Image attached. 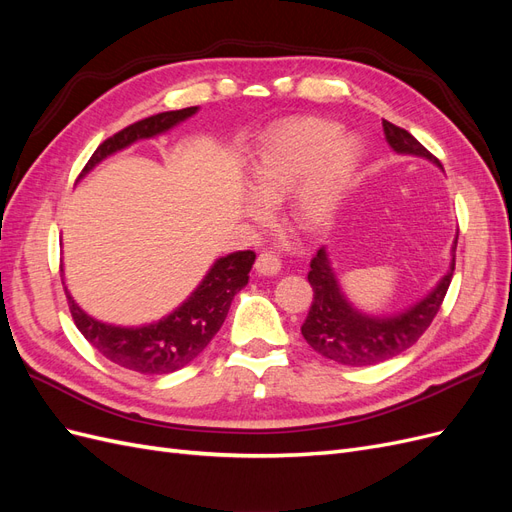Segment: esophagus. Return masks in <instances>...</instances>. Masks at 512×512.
Masks as SVG:
<instances>
[{
	"mask_svg": "<svg viewBox=\"0 0 512 512\" xmlns=\"http://www.w3.org/2000/svg\"><path fill=\"white\" fill-rule=\"evenodd\" d=\"M254 267L260 275H275V273H280V269H282V260L275 252L265 250V252L258 254Z\"/></svg>",
	"mask_w": 512,
	"mask_h": 512,
	"instance_id": "1",
	"label": "esophagus"
}]
</instances>
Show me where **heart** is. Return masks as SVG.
<instances>
[{"label": "heart", "mask_w": 512, "mask_h": 512, "mask_svg": "<svg viewBox=\"0 0 512 512\" xmlns=\"http://www.w3.org/2000/svg\"><path fill=\"white\" fill-rule=\"evenodd\" d=\"M361 145L339 134L331 121L303 119L277 130L250 173V196L258 205H277L307 181L294 205V220L314 230L333 218V211L356 175Z\"/></svg>", "instance_id": "obj_1"}]
</instances>
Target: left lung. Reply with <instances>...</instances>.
<instances>
[{"label": "left lung", "instance_id": "left-lung-1", "mask_svg": "<svg viewBox=\"0 0 512 512\" xmlns=\"http://www.w3.org/2000/svg\"><path fill=\"white\" fill-rule=\"evenodd\" d=\"M382 128L386 141L397 153H412V156L427 158L440 166V160L431 156L408 130L386 119L382 121ZM455 247L457 241L453 245L451 269L446 271L440 284L423 301H418L406 312L386 318L356 312L346 301L344 292L339 290L327 252H324V247H320L312 262H309L307 273V282L312 284L314 299L301 327L305 342L318 354L348 367L376 365L408 350L429 329V324L440 312V305L455 273Z\"/></svg>", "mask_w": 512, "mask_h": 512}]
</instances>
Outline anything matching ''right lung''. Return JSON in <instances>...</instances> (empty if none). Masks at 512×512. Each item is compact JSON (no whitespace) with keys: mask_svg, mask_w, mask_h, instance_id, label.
Returning a JSON list of instances; mask_svg holds the SVG:
<instances>
[{"mask_svg":"<svg viewBox=\"0 0 512 512\" xmlns=\"http://www.w3.org/2000/svg\"><path fill=\"white\" fill-rule=\"evenodd\" d=\"M196 106L181 108V111H166L151 115L113 134L94 151V156L85 164L83 173H89L98 162L111 153L132 145L138 138H151L177 126L179 121L192 117ZM256 254L252 250L235 252L220 258L205 280L192 292V297L177 307L173 314L147 327L123 329L113 324L98 322L87 316L74 303L66 290L68 307L76 329L83 333L87 342L94 346L108 361L145 376H160L177 371L194 361L207 348V344L220 331L230 309L232 297L250 280V269Z\"/></svg>","mask_w":512,"mask_h":512,"instance_id":"add662e5","label":"right lung"}]
</instances>
